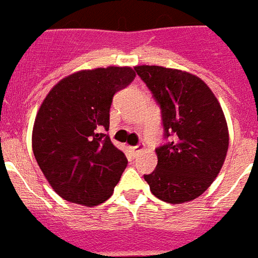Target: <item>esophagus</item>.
I'll return each instance as SVG.
<instances>
[{
  "instance_id": "esophagus-1",
  "label": "esophagus",
  "mask_w": 258,
  "mask_h": 258,
  "mask_svg": "<svg viewBox=\"0 0 258 258\" xmlns=\"http://www.w3.org/2000/svg\"><path fill=\"white\" fill-rule=\"evenodd\" d=\"M142 150H143V146L142 145H137V146H133V147H131V151H133L134 154L141 153Z\"/></svg>"
}]
</instances>
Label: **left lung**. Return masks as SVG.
<instances>
[{
	"label": "left lung",
	"mask_w": 258,
	"mask_h": 258,
	"mask_svg": "<svg viewBox=\"0 0 258 258\" xmlns=\"http://www.w3.org/2000/svg\"><path fill=\"white\" fill-rule=\"evenodd\" d=\"M161 107L165 145L157 169L145 175L150 190L169 204L196 200L213 183L229 147L228 124L220 103L200 78L158 66L135 67Z\"/></svg>",
	"instance_id": "obj_1"
}]
</instances>
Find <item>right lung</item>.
Here are the masks:
<instances>
[{
  "label": "right lung",
  "instance_id": "obj_1",
  "mask_svg": "<svg viewBox=\"0 0 258 258\" xmlns=\"http://www.w3.org/2000/svg\"><path fill=\"white\" fill-rule=\"evenodd\" d=\"M135 79L130 67L80 71L58 82L34 120L32 147L46 180L74 204L96 206L112 196L127 166L109 139L113 95Z\"/></svg>",
  "mask_w": 258,
  "mask_h": 258
}]
</instances>
